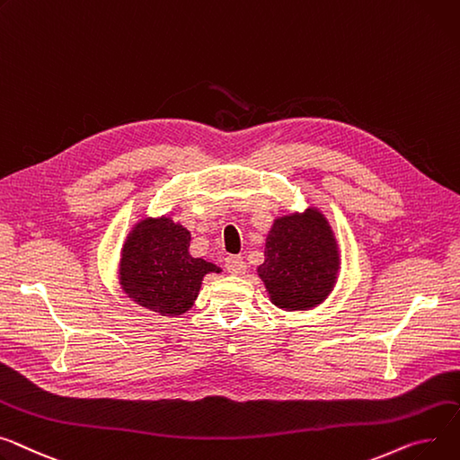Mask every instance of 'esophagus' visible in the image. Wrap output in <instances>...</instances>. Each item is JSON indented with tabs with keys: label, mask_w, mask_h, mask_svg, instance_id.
<instances>
[{
	"label": "esophagus",
	"mask_w": 460,
	"mask_h": 460,
	"mask_svg": "<svg viewBox=\"0 0 460 460\" xmlns=\"http://www.w3.org/2000/svg\"><path fill=\"white\" fill-rule=\"evenodd\" d=\"M226 268L233 275H242L243 271H246V261H243V257H240V255H229L226 259Z\"/></svg>",
	"instance_id": "esophagus-1"
}]
</instances>
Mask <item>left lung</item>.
Returning <instances> with one entry per match:
<instances>
[{
  "instance_id": "obj_1",
  "label": "left lung",
  "mask_w": 460,
  "mask_h": 460,
  "mask_svg": "<svg viewBox=\"0 0 460 460\" xmlns=\"http://www.w3.org/2000/svg\"><path fill=\"white\" fill-rule=\"evenodd\" d=\"M264 255L266 261L259 266V275L271 301L288 311L318 305L339 271L334 240L316 208H309L303 217L292 214L275 220Z\"/></svg>"
}]
</instances>
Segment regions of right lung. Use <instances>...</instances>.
<instances>
[{"label": "right lung", "mask_w": 460, "mask_h": 460, "mask_svg": "<svg viewBox=\"0 0 460 460\" xmlns=\"http://www.w3.org/2000/svg\"><path fill=\"white\" fill-rule=\"evenodd\" d=\"M190 233L170 218L142 220L128 236L121 257V287L142 307L182 314L192 307L203 275L220 271L189 253Z\"/></svg>", "instance_id": "add662e5"}]
</instances>
